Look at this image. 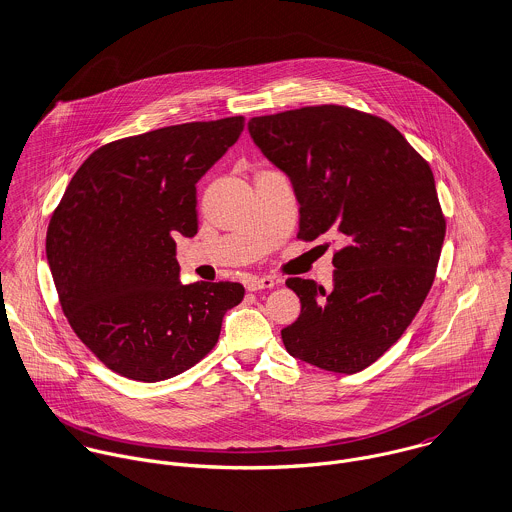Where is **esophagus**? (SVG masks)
I'll return each mask as SVG.
<instances>
[{
  "mask_svg": "<svg viewBox=\"0 0 512 512\" xmlns=\"http://www.w3.org/2000/svg\"><path fill=\"white\" fill-rule=\"evenodd\" d=\"M276 286V280L270 278V276H264V278H250L246 282V288L248 292H260V290H270Z\"/></svg>",
  "mask_w": 512,
  "mask_h": 512,
  "instance_id": "obj_1",
  "label": "esophagus"
}]
</instances>
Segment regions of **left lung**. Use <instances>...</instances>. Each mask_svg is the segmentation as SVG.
Wrapping results in <instances>:
<instances>
[{
	"instance_id": "1",
	"label": "left lung",
	"mask_w": 512,
	"mask_h": 512,
	"mask_svg": "<svg viewBox=\"0 0 512 512\" xmlns=\"http://www.w3.org/2000/svg\"><path fill=\"white\" fill-rule=\"evenodd\" d=\"M248 132L292 181L297 238L339 242L331 290L286 282L301 313L282 341L299 361L355 374L402 337L432 290L445 236L434 173L390 122L347 106L256 116Z\"/></svg>"
}]
</instances>
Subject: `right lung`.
<instances>
[{"label":"right lung","mask_w":512,"mask_h":512,"mask_svg":"<svg viewBox=\"0 0 512 512\" xmlns=\"http://www.w3.org/2000/svg\"><path fill=\"white\" fill-rule=\"evenodd\" d=\"M244 118L189 122L98 147L47 228V260L76 337L110 370L159 382L217 345L236 282H179V236H195L197 181Z\"/></svg>","instance_id":"add662e5"}]
</instances>
